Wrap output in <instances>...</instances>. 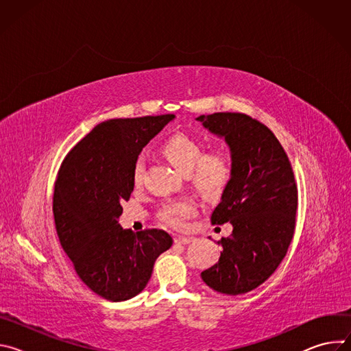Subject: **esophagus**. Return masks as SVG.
<instances>
[{"label":"esophagus","instance_id":"esophagus-1","mask_svg":"<svg viewBox=\"0 0 351 351\" xmlns=\"http://www.w3.org/2000/svg\"><path fill=\"white\" fill-rule=\"evenodd\" d=\"M191 241L190 237H184V236H176L175 237V243L176 244H189Z\"/></svg>","mask_w":351,"mask_h":351}]
</instances>
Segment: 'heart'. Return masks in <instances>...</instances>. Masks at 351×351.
Here are the masks:
<instances>
[{
  "instance_id": "obj_1",
  "label": "heart",
  "mask_w": 351,
  "mask_h": 351,
  "mask_svg": "<svg viewBox=\"0 0 351 351\" xmlns=\"http://www.w3.org/2000/svg\"><path fill=\"white\" fill-rule=\"evenodd\" d=\"M162 156L183 175H189L193 184L207 194L221 191L230 178L232 162L226 149L215 147L203 153L199 140L187 134H173L161 147ZM132 180L136 187L143 182V164L133 167ZM195 214V206L190 199H178L167 204L160 211L162 223L180 229Z\"/></svg>"
}]
</instances>
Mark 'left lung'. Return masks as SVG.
Returning <instances> with one entry per match:
<instances>
[{
	"mask_svg": "<svg viewBox=\"0 0 351 351\" xmlns=\"http://www.w3.org/2000/svg\"><path fill=\"white\" fill-rule=\"evenodd\" d=\"M230 148V179L211 215L214 225L230 222L219 261L202 272L207 286L243 294L264 283L285 258L294 233L297 186L290 161L275 134L239 112L195 118Z\"/></svg>",
	"mask_w": 351,
	"mask_h": 351,
	"instance_id": "obj_1",
	"label": "left lung"
}]
</instances>
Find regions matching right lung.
I'll list each match as a JSON object with an SVG mask.
<instances>
[{"label": "right lung", "mask_w": 351, "mask_h": 351, "mask_svg": "<svg viewBox=\"0 0 351 351\" xmlns=\"http://www.w3.org/2000/svg\"><path fill=\"white\" fill-rule=\"evenodd\" d=\"M173 119L168 114L98 123L60 168L53 213L61 245L83 283L110 302L137 295L173 243L165 230L134 233L118 222L138 154Z\"/></svg>", "instance_id": "1"}]
</instances>
